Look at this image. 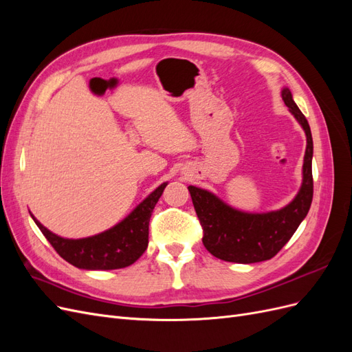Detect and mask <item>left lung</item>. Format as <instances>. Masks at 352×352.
<instances>
[{"label":"left lung","instance_id":"8db88e82","mask_svg":"<svg viewBox=\"0 0 352 352\" xmlns=\"http://www.w3.org/2000/svg\"><path fill=\"white\" fill-rule=\"evenodd\" d=\"M282 100L307 136L302 184L289 204L267 212H247L230 207L207 189L188 186L204 230L202 243L208 252L220 260L241 264L270 260L292 238L310 210L313 201V138L310 124L295 104L289 88L282 89Z\"/></svg>","mask_w":352,"mask_h":352}]
</instances>
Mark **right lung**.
Returning a JSON list of instances; mask_svg holds the SVG:
<instances>
[{"mask_svg": "<svg viewBox=\"0 0 352 352\" xmlns=\"http://www.w3.org/2000/svg\"><path fill=\"white\" fill-rule=\"evenodd\" d=\"M166 186L167 182L154 189L132 210L131 214L113 228L88 238L69 239L58 236L41 225L34 214L30 216L60 257L74 267L83 270L123 269L133 264L145 252L153 210Z\"/></svg>", "mask_w": 352, "mask_h": 352, "instance_id": "add662e5", "label": "right lung"}]
</instances>
